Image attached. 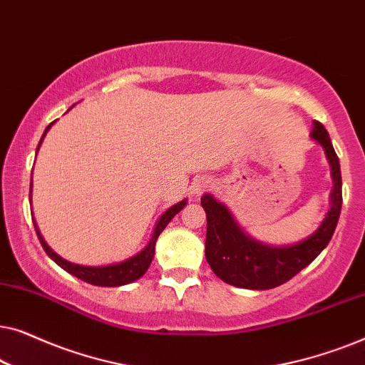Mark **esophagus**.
I'll use <instances>...</instances> for the list:
<instances>
[{
    "label": "esophagus",
    "instance_id": "esophagus-1",
    "mask_svg": "<svg viewBox=\"0 0 365 365\" xmlns=\"http://www.w3.org/2000/svg\"><path fill=\"white\" fill-rule=\"evenodd\" d=\"M211 186H212V181L209 178H206V176L197 178L196 181L191 184V194H192V196L197 197V196H201L204 191H207V189Z\"/></svg>",
    "mask_w": 365,
    "mask_h": 365
}]
</instances>
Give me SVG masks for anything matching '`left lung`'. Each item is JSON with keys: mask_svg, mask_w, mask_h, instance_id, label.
<instances>
[{"mask_svg": "<svg viewBox=\"0 0 365 365\" xmlns=\"http://www.w3.org/2000/svg\"><path fill=\"white\" fill-rule=\"evenodd\" d=\"M311 138L321 144L326 153L334 186L326 217L321 226L302 241L286 246H271L257 241L239 226L226 204L219 202L212 194H204L201 197V206L207 217L206 261L221 281L254 291L277 287L307 267L331 241L342 207L341 164L329 133L321 123L314 121Z\"/></svg>", "mask_w": 365, "mask_h": 365, "instance_id": "8db88e82", "label": "left lung"}]
</instances>
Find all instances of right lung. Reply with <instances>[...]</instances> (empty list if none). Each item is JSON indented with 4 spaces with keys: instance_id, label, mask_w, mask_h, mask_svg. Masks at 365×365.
<instances>
[{
    "instance_id": "1",
    "label": "right lung",
    "mask_w": 365,
    "mask_h": 365,
    "mask_svg": "<svg viewBox=\"0 0 365 365\" xmlns=\"http://www.w3.org/2000/svg\"><path fill=\"white\" fill-rule=\"evenodd\" d=\"M53 124H54V121L49 124L46 129H44L41 141H39V144H38L36 154L39 151V146H41L44 136H46V133L49 131V128H51ZM31 192H33V174H31V189H29V202H31ZM186 204H187V199H182V201L174 204V206L169 207L166 212H163L161 216H159V219L156 221V226H154L151 239H149V242L138 254H134V256H131L129 259H124V261H121V262L108 264V266H81V264H74V262L66 261V259H63L59 254L54 252L53 249L48 246L46 241H44V237L41 236V232H39L38 224L34 219H33V222H34V229H36V234H38L39 242H41L43 249L46 251L48 256L58 264L59 267L71 274V276L81 279V281H84V282L93 284V286L119 287V286H124V284H131L134 281H138L139 277H143L144 274H146L149 266H151L154 251H156V241H158L159 234L164 231V227L171 222V219L176 216V214L181 211Z\"/></svg>"
}]
</instances>
